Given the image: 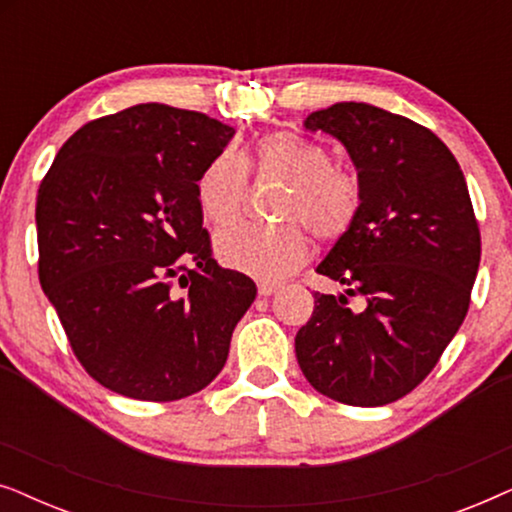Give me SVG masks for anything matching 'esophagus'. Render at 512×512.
Instances as JSON below:
<instances>
[{
    "instance_id": "obj_1",
    "label": "esophagus",
    "mask_w": 512,
    "mask_h": 512,
    "mask_svg": "<svg viewBox=\"0 0 512 512\" xmlns=\"http://www.w3.org/2000/svg\"><path fill=\"white\" fill-rule=\"evenodd\" d=\"M277 289H279L277 282H258V293H261V296H272Z\"/></svg>"
}]
</instances>
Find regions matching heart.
Segmentation results:
<instances>
[{
    "mask_svg": "<svg viewBox=\"0 0 512 512\" xmlns=\"http://www.w3.org/2000/svg\"><path fill=\"white\" fill-rule=\"evenodd\" d=\"M265 181L286 184L279 200V226H237L216 235V254L226 265L258 279H279L310 256V237L335 242L349 233L361 212V181L333 163V153L298 132H272L256 144L254 156L221 151L198 177V205L216 228L240 221L247 202L249 170Z\"/></svg>",
    "mask_w": 512,
    "mask_h": 512,
    "instance_id": "heart-1",
    "label": "heart"
}]
</instances>
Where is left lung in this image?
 I'll use <instances>...</instances> for the list:
<instances>
[{"instance_id": "1", "label": "left lung", "mask_w": 512, "mask_h": 512, "mask_svg": "<svg viewBox=\"0 0 512 512\" xmlns=\"http://www.w3.org/2000/svg\"><path fill=\"white\" fill-rule=\"evenodd\" d=\"M305 130L345 146L363 200L317 265L345 293H314L296 335L298 366L319 394L377 408L410 394L459 331L480 265L478 221L457 158L424 125L338 102L312 111ZM347 295L367 307L354 313Z\"/></svg>"}]
</instances>
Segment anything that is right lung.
I'll use <instances>...</instances> for the list:
<instances>
[{
	"mask_svg": "<svg viewBox=\"0 0 512 512\" xmlns=\"http://www.w3.org/2000/svg\"><path fill=\"white\" fill-rule=\"evenodd\" d=\"M233 135L198 111L137 104L76 130L41 181V289L76 359L116 394H198L254 303L256 284L212 258L195 191Z\"/></svg>",
	"mask_w": 512,
	"mask_h": 512,
	"instance_id": "add662e5",
	"label": "right lung"
}]
</instances>
